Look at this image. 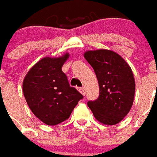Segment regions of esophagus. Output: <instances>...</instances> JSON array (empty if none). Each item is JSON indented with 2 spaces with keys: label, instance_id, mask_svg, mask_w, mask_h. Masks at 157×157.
I'll use <instances>...</instances> for the list:
<instances>
[{
  "label": "esophagus",
  "instance_id": "obj_1",
  "mask_svg": "<svg viewBox=\"0 0 157 157\" xmlns=\"http://www.w3.org/2000/svg\"><path fill=\"white\" fill-rule=\"evenodd\" d=\"M78 91H79L81 94H83V96L85 95V89H84V88H78Z\"/></svg>",
  "mask_w": 157,
  "mask_h": 157
}]
</instances>
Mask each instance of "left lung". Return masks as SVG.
<instances>
[{
  "label": "left lung",
  "instance_id": "1",
  "mask_svg": "<svg viewBox=\"0 0 157 157\" xmlns=\"http://www.w3.org/2000/svg\"><path fill=\"white\" fill-rule=\"evenodd\" d=\"M84 58L94 68L99 84V97L88 102L94 117L105 125H115L128 115L135 95L131 67L116 52L88 50Z\"/></svg>",
  "mask_w": 157,
  "mask_h": 157
}]
</instances>
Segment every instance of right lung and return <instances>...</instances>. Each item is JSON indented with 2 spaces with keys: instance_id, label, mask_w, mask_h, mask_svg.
I'll use <instances>...</instances> for the list:
<instances>
[{
  "instance_id": "obj_1",
  "label": "right lung",
  "mask_w": 157,
  "mask_h": 157,
  "mask_svg": "<svg viewBox=\"0 0 157 157\" xmlns=\"http://www.w3.org/2000/svg\"><path fill=\"white\" fill-rule=\"evenodd\" d=\"M69 54L45 57L29 69L23 81V93L30 110L41 122L55 126L69 118L83 97L69 86L63 64Z\"/></svg>"
}]
</instances>
